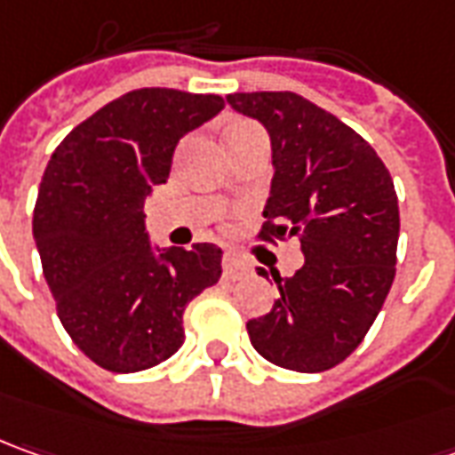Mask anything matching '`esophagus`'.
<instances>
[{
	"label": "esophagus",
	"mask_w": 455,
	"mask_h": 455,
	"mask_svg": "<svg viewBox=\"0 0 455 455\" xmlns=\"http://www.w3.org/2000/svg\"><path fill=\"white\" fill-rule=\"evenodd\" d=\"M243 272H246V267H243L239 259L231 257V254L224 257V276H228V279H239Z\"/></svg>",
	"instance_id": "esophagus-1"
}]
</instances>
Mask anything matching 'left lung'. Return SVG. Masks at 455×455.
I'll use <instances>...</instances> for the list:
<instances>
[{
    "instance_id": "1",
    "label": "left lung",
    "mask_w": 455,
    "mask_h": 455,
    "mask_svg": "<svg viewBox=\"0 0 455 455\" xmlns=\"http://www.w3.org/2000/svg\"><path fill=\"white\" fill-rule=\"evenodd\" d=\"M227 102L272 140L261 239L297 236L305 254L291 276L272 275L279 297L246 322L249 339L279 368H335L368 335L395 276L393 179L365 138L297 92H234Z\"/></svg>"
}]
</instances>
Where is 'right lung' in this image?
I'll return each mask as SVG.
<instances>
[{
  "mask_svg": "<svg viewBox=\"0 0 455 455\" xmlns=\"http://www.w3.org/2000/svg\"><path fill=\"white\" fill-rule=\"evenodd\" d=\"M219 95L143 87L108 102L52 153L35 204V243L72 342L110 372H138L183 345V309L221 276V249H158L146 198L179 140L221 113Z\"/></svg>",
  "mask_w": 455,
  "mask_h": 455,
  "instance_id": "1",
  "label": "right lung"
}]
</instances>
